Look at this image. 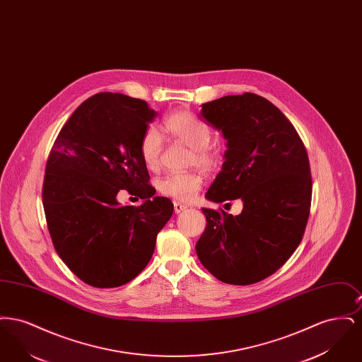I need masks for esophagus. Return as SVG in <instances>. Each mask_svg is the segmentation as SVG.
<instances>
[{
    "label": "esophagus",
    "mask_w": 362,
    "mask_h": 362,
    "mask_svg": "<svg viewBox=\"0 0 362 362\" xmlns=\"http://www.w3.org/2000/svg\"><path fill=\"white\" fill-rule=\"evenodd\" d=\"M186 209H187L186 205H182V204H179V202H175V204H173V210H175V213H176V214H179V213L185 211Z\"/></svg>",
    "instance_id": "esophagus-1"
}]
</instances>
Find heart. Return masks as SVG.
<instances>
[{
	"instance_id": "obj_1",
	"label": "heart",
	"mask_w": 362,
	"mask_h": 362,
	"mask_svg": "<svg viewBox=\"0 0 362 362\" xmlns=\"http://www.w3.org/2000/svg\"><path fill=\"white\" fill-rule=\"evenodd\" d=\"M164 129L171 137L191 148L189 163L202 170H210L217 163L216 151L209 145L211 132L205 122L189 111H179L164 121ZM163 141L158 132L151 127L141 139V156L148 168L160 163ZM202 176L198 173H170L160 179L158 189L177 201H191L202 187Z\"/></svg>"
}]
</instances>
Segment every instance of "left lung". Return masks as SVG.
Wrapping results in <instances>:
<instances>
[{"mask_svg":"<svg viewBox=\"0 0 362 362\" xmlns=\"http://www.w3.org/2000/svg\"><path fill=\"white\" fill-rule=\"evenodd\" d=\"M199 118L226 139L221 173L205 197L240 199L243 210L202 209L197 255L217 279L251 285L274 274L301 243L312 198L308 155L289 119L255 93L202 104Z\"/></svg>","mask_w":362,"mask_h":362,"instance_id":"1","label":"left lung"}]
</instances>
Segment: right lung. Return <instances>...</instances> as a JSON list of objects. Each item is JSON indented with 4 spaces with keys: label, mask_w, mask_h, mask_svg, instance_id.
Listing matches in <instances>:
<instances>
[{
    "label": "right lung",
    "mask_w": 362,
    "mask_h": 362,
    "mask_svg": "<svg viewBox=\"0 0 362 362\" xmlns=\"http://www.w3.org/2000/svg\"><path fill=\"white\" fill-rule=\"evenodd\" d=\"M156 117L145 100L102 92L78 105L54 142L42 195L49 232L59 258L90 286L117 288L136 278L173 216V202L153 197L141 156ZM122 189L143 205L122 207Z\"/></svg>",
    "instance_id": "1"
}]
</instances>
